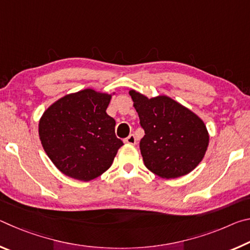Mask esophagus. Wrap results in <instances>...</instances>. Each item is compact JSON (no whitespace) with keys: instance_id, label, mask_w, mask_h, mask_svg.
<instances>
[{"instance_id":"34e87169","label":"esophagus","mask_w":250,"mask_h":250,"mask_svg":"<svg viewBox=\"0 0 250 250\" xmlns=\"http://www.w3.org/2000/svg\"><path fill=\"white\" fill-rule=\"evenodd\" d=\"M124 141H125V143H128V145H135V137H134V134L131 133L129 137H126Z\"/></svg>"}]
</instances>
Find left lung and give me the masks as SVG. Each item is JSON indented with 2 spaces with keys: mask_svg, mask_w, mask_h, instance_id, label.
I'll use <instances>...</instances> for the list:
<instances>
[{
  "mask_svg": "<svg viewBox=\"0 0 250 250\" xmlns=\"http://www.w3.org/2000/svg\"><path fill=\"white\" fill-rule=\"evenodd\" d=\"M145 137L140 150L145 166L163 179L192 172L204 158L208 132L200 118L167 96L146 98L131 90Z\"/></svg>",
  "mask_w": 250,
  "mask_h": 250,
  "instance_id": "obj_1",
  "label": "left lung"
}]
</instances>
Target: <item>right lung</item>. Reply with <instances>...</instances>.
Masks as SVG:
<instances>
[{"label":"right lung","instance_id":"right-lung-1","mask_svg":"<svg viewBox=\"0 0 250 250\" xmlns=\"http://www.w3.org/2000/svg\"><path fill=\"white\" fill-rule=\"evenodd\" d=\"M108 94L92 89L62 97L40 120V139L59 171L79 181H90L111 167L119 147L116 121L105 110Z\"/></svg>","mask_w":250,"mask_h":250}]
</instances>
